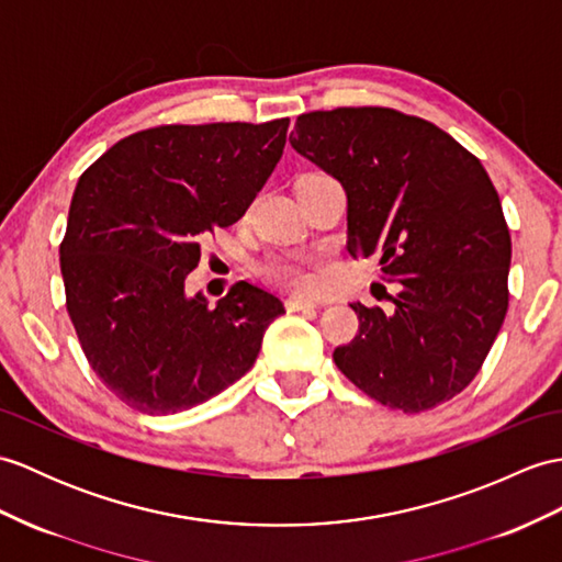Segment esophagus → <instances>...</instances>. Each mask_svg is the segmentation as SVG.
<instances>
[{
  "mask_svg": "<svg viewBox=\"0 0 562 562\" xmlns=\"http://www.w3.org/2000/svg\"><path fill=\"white\" fill-rule=\"evenodd\" d=\"M284 306H286V311H294V313H299V311H316L318 308V304H313V302H306V299H286L284 302Z\"/></svg>",
  "mask_w": 562,
  "mask_h": 562,
  "instance_id": "1",
  "label": "esophagus"
}]
</instances>
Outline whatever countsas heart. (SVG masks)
<instances>
[{"label":"heart","mask_w":562,"mask_h":562,"mask_svg":"<svg viewBox=\"0 0 562 562\" xmlns=\"http://www.w3.org/2000/svg\"><path fill=\"white\" fill-rule=\"evenodd\" d=\"M260 278L268 280L270 284L284 286L292 292H311L316 278L308 270V263L304 258H290V256H272L263 266L258 268Z\"/></svg>","instance_id":"b5f03b06"}]
</instances>
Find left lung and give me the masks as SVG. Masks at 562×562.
Segmentation results:
<instances>
[{"label": "left lung", "instance_id": "1", "mask_svg": "<svg viewBox=\"0 0 562 562\" xmlns=\"http://www.w3.org/2000/svg\"><path fill=\"white\" fill-rule=\"evenodd\" d=\"M292 148L347 193V251L400 284L395 308L349 304L335 349L351 383L416 414L474 381L507 313L510 232L484 165L450 134L387 108L302 114Z\"/></svg>", "mask_w": 562, "mask_h": 562}]
</instances>
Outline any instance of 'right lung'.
Here are the masks:
<instances>
[{
  "mask_svg": "<svg viewBox=\"0 0 562 562\" xmlns=\"http://www.w3.org/2000/svg\"><path fill=\"white\" fill-rule=\"evenodd\" d=\"M290 120L158 126L122 138L74 191L59 266L90 369L143 414H177L254 367L284 306L237 282L187 294L201 244L237 222L280 162Z\"/></svg>",
  "mask_w": 562,
  "mask_h": 562,
  "instance_id": "add662e5",
  "label": "right lung"
}]
</instances>
